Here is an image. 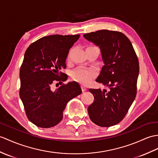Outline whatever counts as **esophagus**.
Returning a JSON list of instances; mask_svg holds the SVG:
<instances>
[{
    "mask_svg": "<svg viewBox=\"0 0 158 158\" xmlns=\"http://www.w3.org/2000/svg\"><path fill=\"white\" fill-rule=\"evenodd\" d=\"M81 89L83 91H85L87 90V87L84 85H81Z\"/></svg>",
    "mask_w": 158,
    "mask_h": 158,
    "instance_id": "34e87169",
    "label": "esophagus"
}]
</instances>
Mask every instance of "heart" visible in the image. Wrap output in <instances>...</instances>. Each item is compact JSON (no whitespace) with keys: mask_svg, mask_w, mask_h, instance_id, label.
Returning <instances> with one entry per match:
<instances>
[{"mask_svg":"<svg viewBox=\"0 0 158 158\" xmlns=\"http://www.w3.org/2000/svg\"><path fill=\"white\" fill-rule=\"evenodd\" d=\"M95 75L96 72L93 69L79 68L73 72L72 78L76 81L85 85L90 81Z\"/></svg>","mask_w":158,"mask_h":158,"instance_id":"b5f03b06","label":"heart"}]
</instances>
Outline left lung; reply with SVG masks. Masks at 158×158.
<instances>
[{"mask_svg":"<svg viewBox=\"0 0 158 158\" xmlns=\"http://www.w3.org/2000/svg\"><path fill=\"white\" fill-rule=\"evenodd\" d=\"M100 49L104 66L96 81L109 87V91L89 89L94 100L88 107L91 121L102 127L119 123L136 97L139 73V60L133 45L119 31L102 29L83 35Z\"/></svg>","mask_w":158,"mask_h":158,"instance_id":"1","label":"left lung"}]
</instances>
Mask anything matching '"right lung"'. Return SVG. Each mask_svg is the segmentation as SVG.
Returning <instances> with one entry per match:
<instances>
[{"label": "right lung", "instance_id": "obj_1", "mask_svg": "<svg viewBox=\"0 0 158 158\" xmlns=\"http://www.w3.org/2000/svg\"><path fill=\"white\" fill-rule=\"evenodd\" d=\"M79 37L45 36L32 43L25 51L19 73V96L28 119L37 127L56 125L63 118L68 102L82 92L76 81L52 89L54 83L67 79V75L60 71L66 68L69 50Z\"/></svg>", "mask_w": 158, "mask_h": 158}]
</instances>
